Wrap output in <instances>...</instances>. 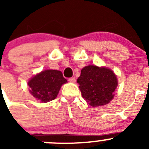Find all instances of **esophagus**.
Wrapping results in <instances>:
<instances>
[{
	"mask_svg": "<svg viewBox=\"0 0 149 149\" xmlns=\"http://www.w3.org/2000/svg\"><path fill=\"white\" fill-rule=\"evenodd\" d=\"M68 81L70 82V83H75V82H76V78L75 77L70 78V79H68Z\"/></svg>",
	"mask_w": 149,
	"mask_h": 149,
	"instance_id": "obj_1",
	"label": "esophagus"
}]
</instances>
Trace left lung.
<instances>
[{"label": "left lung", "instance_id": "8db88e82", "mask_svg": "<svg viewBox=\"0 0 149 149\" xmlns=\"http://www.w3.org/2000/svg\"><path fill=\"white\" fill-rule=\"evenodd\" d=\"M77 83L83 98L94 107L109 103L115 96L114 91L118 84L112 70L96 65L83 68Z\"/></svg>", "mask_w": 149, "mask_h": 149}]
</instances>
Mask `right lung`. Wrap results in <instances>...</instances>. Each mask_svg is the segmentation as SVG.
<instances>
[{
  "label": "right lung",
  "instance_id": "1",
  "mask_svg": "<svg viewBox=\"0 0 149 149\" xmlns=\"http://www.w3.org/2000/svg\"><path fill=\"white\" fill-rule=\"evenodd\" d=\"M67 83L62 72L57 70H46L33 76L28 82L31 95L41 102L55 100L63 84Z\"/></svg>",
  "mask_w": 149,
  "mask_h": 149
}]
</instances>
